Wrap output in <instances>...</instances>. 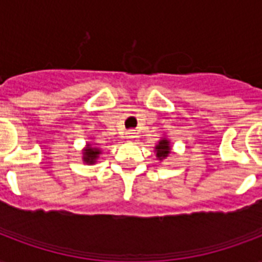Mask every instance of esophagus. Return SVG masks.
<instances>
[{
	"mask_svg": "<svg viewBox=\"0 0 262 262\" xmlns=\"http://www.w3.org/2000/svg\"><path fill=\"white\" fill-rule=\"evenodd\" d=\"M136 137V132L135 130H127L125 132V139L127 140H132Z\"/></svg>",
	"mask_w": 262,
	"mask_h": 262,
	"instance_id": "obj_1",
	"label": "esophagus"
}]
</instances>
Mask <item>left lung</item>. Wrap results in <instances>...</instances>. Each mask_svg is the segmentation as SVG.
Instances as JSON below:
<instances>
[{"instance_id": "1", "label": "left lung", "mask_w": 262, "mask_h": 262, "mask_svg": "<svg viewBox=\"0 0 262 262\" xmlns=\"http://www.w3.org/2000/svg\"><path fill=\"white\" fill-rule=\"evenodd\" d=\"M155 152H156V158L159 160L166 159L168 155H170V152H171V145H170V141L167 139L160 140L159 144L155 147Z\"/></svg>"}]
</instances>
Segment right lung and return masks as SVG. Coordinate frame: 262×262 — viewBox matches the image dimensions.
Returning <instances> with one entry per match:
<instances>
[{
  "label": "right lung",
  "instance_id": "obj_1",
  "mask_svg": "<svg viewBox=\"0 0 262 262\" xmlns=\"http://www.w3.org/2000/svg\"><path fill=\"white\" fill-rule=\"evenodd\" d=\"M100 152L102 151L99 148H95L91 144H87V147L83 151V160L88 164H94L100 155Z\"/></svg>",
  "mask_w": 262,
  "mask_h": 262
}]
</instances>
